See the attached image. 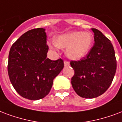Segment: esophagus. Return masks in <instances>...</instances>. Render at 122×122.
<instances>
[{
	"mask_svg": "<svg viewBox=\"0 0 122 122\" xmlns=\"http://www.w3.org/2000/svg\"><path fill=\"white\" fill-rule=\"evenodd\" d=\"M64 65L65 66H68L70 65V62L68 61H64Z\"/></svg>",
	"mask_w": 122,
	"mask_h": 122,
	"instance_id": "1",
	"label": "esophagus"
}]
</instances>
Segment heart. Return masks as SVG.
I'll list each match as a JSON object with an SVG mask.
<instances>
[{"instance_id": "obj_1", "label": "heart", "mask_w": 122, "mask_h": 122, "mask_svg": "<svg viewBox=\"0 0 122 122\" xmlns=\"http://www.w3.org/2000/svg\"><path fill=\"white\" fill-rule=\"evenodd\" d=\"M93 41V35L91 32L74 31L57 36L54 45L66 49V54L70 59L79 60L89 53Z\"/></svg>"}]
</instances>
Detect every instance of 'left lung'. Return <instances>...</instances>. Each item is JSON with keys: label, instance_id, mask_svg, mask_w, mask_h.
Returning <instances> with one entry per match:
<instances>
[{"label": "left lung", "instance_id": "left-lung-1", "mask_svg": "<svg viewBox=\"0 0 122 122\" xmlns=\"http://www.w3.org/2000/svg\"><path fill=\"white\" fill-rule=\"evenodd\" d=\"M95 43L86 57L71 61L75 73L71 83L79 96L93 98L102 95L113 81L117 70L115 50L111 41L96 29Z\"/></svg>", "mask_w": 122, "mask_h": 122}]
</instances>
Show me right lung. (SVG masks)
<instances>
[{
  "instance_id": "obj_1",
  "label": "right lung",
  "mask_w": 122,
  "mask_h": 122,
  "mask_svg": "<svg viewBox=\"0 0 122 122\" xmlns=\"http://www.w3.org/2000/svg\"><path fill=\"white\" fill-rule=\"evenodd\" d=\"M49 46L43 28L22 34L10 49L7 71L12 85L24 98L36 100L49 94L53 81L64 67L63 61L46 58Z\"/></svg>"
}]
</instances>
